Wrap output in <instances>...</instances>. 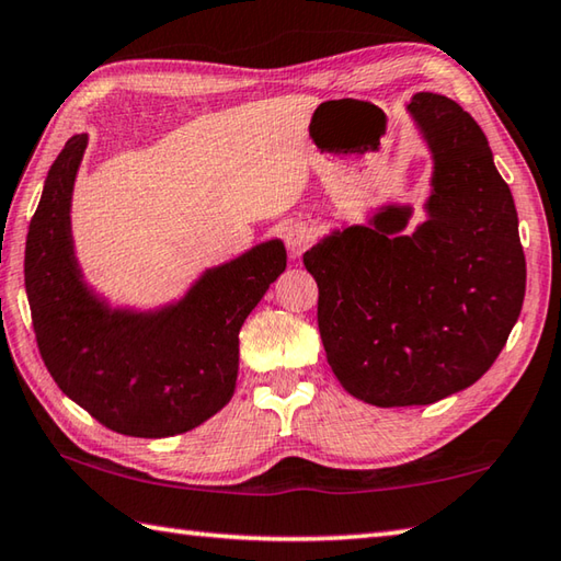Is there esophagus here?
Listing matches in <instances>:
<instances>
[{
    "instance_id": "obj_1",
    "label": "esophagus",
    "mask_w": 561,
    "mask_h": 561,
    "mask_svg": "<svg viewBox=\"0 0 561 561\" xmlns=\"http://www.w3.org/2000/svg\"><path fill=\"white\" fill-rule=\"evenodd\" d=\"M312 241H314V231L310 225H305V221H293L288 231H285V247H288V253L293 259L302 256V253L310 249Z\"/></svg>"
}]
</instances>
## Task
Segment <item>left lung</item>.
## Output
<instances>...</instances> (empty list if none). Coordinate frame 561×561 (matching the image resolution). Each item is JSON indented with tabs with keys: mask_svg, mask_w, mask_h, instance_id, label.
Instances as JSON below:
<instances>
[{
	"mask_svg": "<svg viewBox=\"0 0 561 561\" xmlns=\"http://www.w3.org/2000/svg\"><path fill=\"white\" fill-rule=\"evenodd\" d=\"M408 112L435 161L425 221L383 205L305 251L317 324L336 380L378 408L430 405L489 371L525 298L508 183L457 102L417 92Z\"/></svg>",
	"mask_w": 561,
	"mask_h": 561,
	"instance_id": "8db88e82",
	"label": "left lung"
}]
</instances>
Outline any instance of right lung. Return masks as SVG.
<instances>
[{
    "mask_svg": "<svg viewBox=\"0 0 561 561\" xmlns=\"http://www.w3.org/2000/svg\"><path fill=\"white\" fill-rule=\"evenodd\" d=\"M88 134L70 136L28 225L24 278L38 352L58 388L119 435L173 437L237 388L239 330L285 271L280 239L207 268L178 302L112 308L76 259L70 203Z\"/></svg>",
    "mask_w": 561,
    "mask_h": 561,
    "instance_id": "obj_1",
    "label": "right lung"
}]
</instances>
